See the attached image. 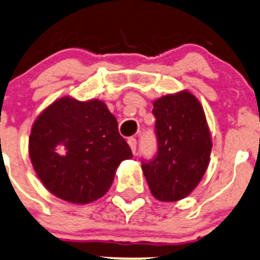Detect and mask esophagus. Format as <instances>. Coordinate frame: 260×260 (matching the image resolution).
<instances>
[{"instance_id":"1","label":"esophagus","mask_w":260,"mask_h":260,"mask_svg":"<svg viewBox=\"0 0 260 260\" xmlns=\"http://www.w3.org/2000/svg\"><path fill=\"white\" fill-rule=\"evenodd\" d=\"M128 144H129L131 149H132L133 153H136V151H137V139L131 137L128 138Z\"/></svg>"}]
</instances>
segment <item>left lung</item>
I'll list each match as a JSON object with an SVG mask.
<instances>
[{
    "instance_id": "8db88e82",
    "label": "left lung",
    "mask_w": 260,
    "mask_h": 260,
    "mask_svg": "<svg viewBox=\"0 0 260 260\" xmlns=\"http://www.w3.org/2000/svg\"><path fill=\"white\" fill-rule=\"evenodd\" d=\"M157 155L142 160L152 196L160 202L185 198L209 165L212 137L202 105L190 92L167 94L153 102Z\"/></svg>"
}]
</instances>
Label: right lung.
I'll return each instance as SVG.
<instances>
[{"instance_id":"add662e5","label":"right lung","mask_w":260,"mask_h":260,"mask_svg":"<svg viewBox=\"0 0 260 260\" xmlns=\"http://www.w3.org/2000/svg\"><path fill=\"white\" fill-rule=\"evenodd\" d=\"M28 152L42 184L75 204L108 192L122 160L132 151L105 102L66 95L48 106L32 125Z\"/></svg>"}]
</instances>
